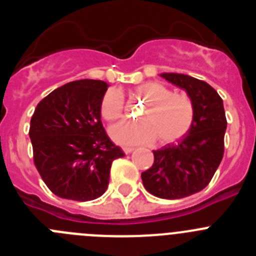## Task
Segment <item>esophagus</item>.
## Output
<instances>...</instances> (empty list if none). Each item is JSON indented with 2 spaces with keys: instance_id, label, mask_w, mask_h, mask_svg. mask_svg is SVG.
I'll return each instance as SVG.
<instances>
[{
  "instance_id": "obj_1",
  "label": "esophagus",
  "mask_w": 256,
  "mask_h": 256,
  "mask_svg": "<svg viewBox=\"0 0 256 256\" xmlns=\"http://www.w3.org/2000/svg\"><path fill=\"white\" fill-rule=\"evenodd\" d=\"M133 150H134V148H128V146H124V148H123V151H124V152H126V154L132 152Z\"/></svg>"
}]
</instances>
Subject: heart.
Listing matches in <instances>:
<instances>
[{
  "label": "heart",
  "instance_id": "heart-1",
  "mask_svg": "<svg viewBox=\"0 0 256 256\" xmlns=\"http://www.w3.org/2000/svg\"><path fill=\"white\" fill-rule=\"evenodd\" d=\"M136 94L146 108L140 115V123H119L112 126V140L122 144H151L159 138L169 144L186 134L194 123L195 108L188 94L172 92L159 82H146L136 88ZM101 116L108 122L120 119L124 114V96L116 88H110L100 104Z\"/></svg>",
  "mask_w": 256,
  "mask_h": 256
}]
</instances>
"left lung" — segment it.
Masks as SVG:
<instances>
[{
    "label": "left lung",
    "mask_w": 256,
    "mask_h": 256,
    "mask_svg": "<svg viewBox=\"0 0 256 256\" xmlns=\"http://www.w3.org/2000/svg\"><path fill=\"white\" fill-rule=\"evenodd\" d=\"M187 92L194 104V123L177 144L154 151V164L142 172V183L160 198H182L204 190L224 154L227 130L223 100L210 84L186 74H160Z\"/></svg>",
    "instance_id": "left-lung-1"
}]
</instances>
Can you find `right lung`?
Here are the masks:
<instances>
[{"instance_id":"1","label":"right lung","mask_w":256,"mask_h":256,"mask_svg":"<svg viewBox=\"0 0 256 256\" xmlns=\"http://www.w3.org/2000/svg\"><path fill=\"white\" fill-rule=\"evenodd\" d=\"M108 87L94 79L66 83L40 100L32 116L34 165L58 198H100L108 186L112 162L124 156L101 122L100 104Z\"/></svg>"}]
</instances>
